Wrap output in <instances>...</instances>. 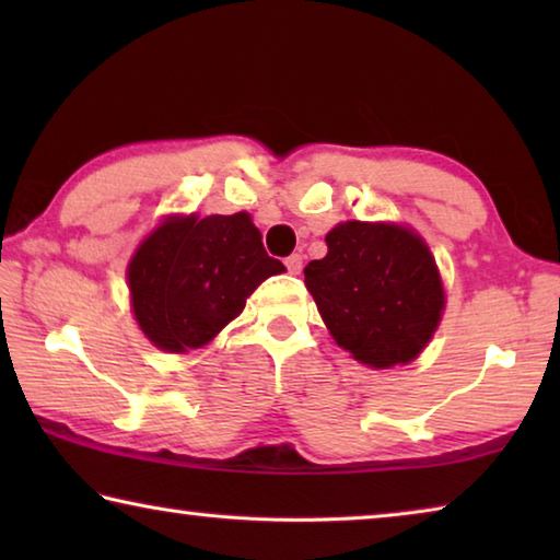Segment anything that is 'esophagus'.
I'll use <instances>...</instances> for the list:
<instances>
[{
  "instance_id": "1",
  "label": "esophagus",
  "mask_w": 560,
  "mask_h": 560,
  "mask_svg": "<svg viewBox=\"0 0 560 560\" xmlns=\"http://www.w3.org/2000/svg\"><path fill=\"white\" fill-rule=\"evenodd\" d=\"M287 269H289V273H301V269H303V259H301V254H291V257H287Z\"/></svg>"
}]
</instances>
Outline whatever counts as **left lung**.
Here are the masks:
<instances>
[{"label": "left lung", "instance_id": "obj_1", "mask_svg": "<svg viewBox=\"0 0 560 560\" xmlns=\"http://www.w3.org/2000/svg\"><path fill=\"white\" fill-rule=\"evenodd\" d=\"M326 244L303 273L330 336L363 365L410 363L444 308L428 244L405 226L365 222L334 226Z\"/></svg>", "mask_w": 560, "mask_h": 560}]
</instances>
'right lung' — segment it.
<instances>
[{"label":"right lung","mask_w":560,"mask_h":560,"mask_svg":"<svg viewBox=\"0 0 560 560\" xmlns=\"http://www.w3.org/2000/svg\"><path fill=\"white\" fill-rule=\"evenodd\" d=\"M281 271L246 212L170 217L128 267L132 311L158 348L183 353L212 340L254 289Z\"/></svg>","instance_id":"obj_1"}]
</instances>
